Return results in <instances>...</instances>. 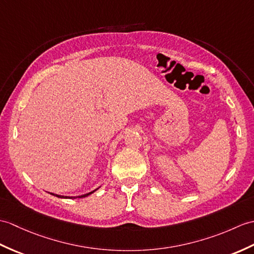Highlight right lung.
I'll return each instance as SVG.
<instances>
[{
    "label": "right lung",
    "instance_id": "1",
    "mask_svg": "<svg viewBox=\"0 0 254 254\" xmlns=\"http://www.w3.org/2000/svg\"><path fill=\"white\" fill-rule=\"evenodd\" d=\"M95 190H93V191L88 192V193H85V194H82V196H78V197H64V196H60V194H55V193H52V194H54V196H56V197H58V198H70V199H75V198H84V197L88 196V194H91L92 192H94Z\"/></svg>",
    "mask_w": 254,
    "mask_h": 254
}]
</instances>
